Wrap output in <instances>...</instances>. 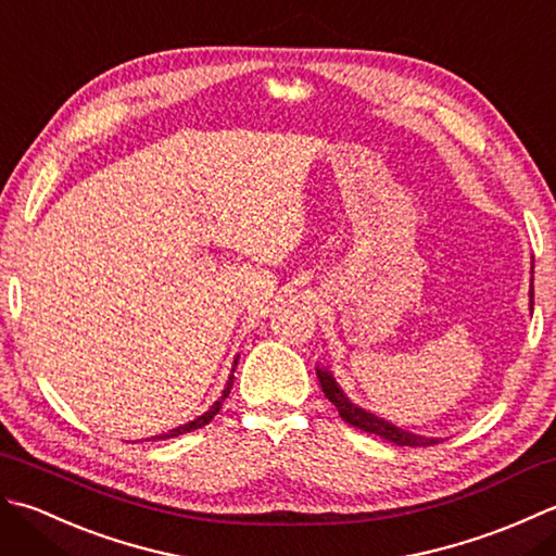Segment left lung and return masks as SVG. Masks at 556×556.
<instances>
[{"label":"left lung","mask_w":556,"mask_h":556,"mask_svg":"<svg viewBox=\"0 0 556 556\" xmlns=\"http://www.w3.org/2000/svg\"><path fill=\"white\" fill-rule=\"evenodd\" d=\"M532 298H535V290L530 288V307H532ZM316 379H319L321 391H324L326 399L336 405L338 415H341L348 425L362 429V432L374 434V437H381V439H387V441H393V444H399V446H434V444H439V439L405 432V429L395 427V425H391L387 420H381V417L371 415L367 410H362V407L350 403L345 395H343V391L338 389V383L333 381L331 371L316 369Z\"/></svg>","instance_id":"left-lung-1"}]
</instances>
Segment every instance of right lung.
Wrapping results in <instances>:
<instances>
[{
    "label": "right lung",
    "instance_id": "right-lung-1",
    "mask_svg": "<svg viewBox=\"0 0 556 556\" xmlns=\"http://www.w3.org/2000/svg\"><path fill=\"white\" fill-rule=\"evenodd\" d=\"M235 365H237V362H235ZM235 371V369H232ZM232 379L235 377H230L228 379V389H225L223 391V395H220V401H215V405L211 407V410L208 413H203L201 417H197V420L194 422H189V425H185V427H177V429H173V432H167V434H161V437H153V439H173V437H179V434H187V432H194V429H201V427H206L211 420H213V417L215 415H218V410H220V405H223V401L225 399H228V393H230V389H232Z\"/></svg>",
    "mask_w": 556,
    "mask_h": 556
}]
</instances>
